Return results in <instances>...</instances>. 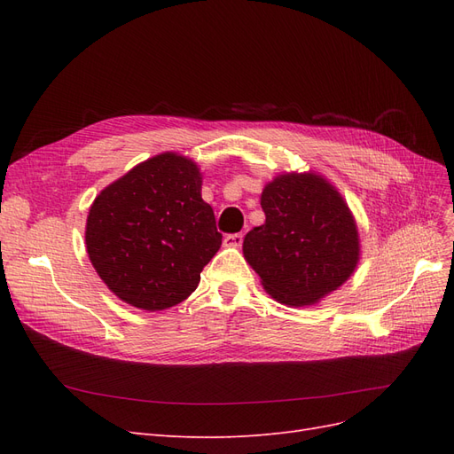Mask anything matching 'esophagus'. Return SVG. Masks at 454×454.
Masks as SVG:
<instances>
[{
	"label": "esophagus",
	"mask_w": 454,
	"mask_h": 454,
	"mask_svg": "<svg viewBox=\"0 0 454 454\" xmlns=\"http://www.w3.org/2000/svg\"><path fill=\"white\" fill-rule=\"evenodd\" d=\"M242 240H244V237L240 235V232H235V235H227L223 239V244L229 246V248H239V246L242 244Z\"/></svg>",
	"instance_id": "1"
}]
</instances>
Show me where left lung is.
Masks as SVG:
<instances>
[{"mask_svg":"<svg viewBox=\"0 0 454 454\" xmlns=\"http://www.w3.org/2000/svg\"><path fill=\"white\" fill-rule=\"evenodd\" d=\"M265 223L242 254L263 290L286 307H309L339 290L360 263L358 225L347 200L318 172H282L261 193Z\"/></svg>","mask_w":454,"mask_h":454,"instance_id":"1","label":"left lung"}]
</instances>
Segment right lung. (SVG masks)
I'll use <instances>...</instances> for the list:
<instances>
[{"instance_id": "obj_1", "label": "right lung", "mask_w": 454, "mask_h": 454, "mask_svg": "<svg viewBox=\"0 0 454 454\" xmlns=\"http://www.w3.org/2000/svg\"><path fill=\"white\" fill-rule=\"evenodd\" d=\"M200 191L199 164L174 151L136 164L100 191L87 215L85 244L109 292L157 312L197 290L222 246Z\"/></svg>"}]
</instances>
